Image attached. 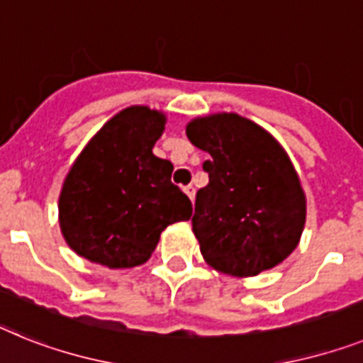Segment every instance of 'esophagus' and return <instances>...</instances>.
<instances>
[{"label": "esophagus", "mask_w": 363, "mask_h": 363, "mask_svg": "<svg viewBox=\"0 0 363 363\" xmlns=\"http://www.w3.org/2000/svg\"><path fill=\"white\" fill-rule=\"evenodd\" d=\"M184 194H186L188 197H190V201H194V197H196V188L191 186H184Z\"/></svg>", "instance_id": "1"}]
</instances>
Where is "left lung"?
<instances>
[{
  "label": "left lung",
  "instance_id": "1",
  "mask_svg": "<svg viewBox=\"0 0 363 363\" xmlns=\"http://www.w3.org/2000/svg\"><path fill=\"white\" fill-rule=\"evenodd\" d=\"M208 184L191 216L201 255L234 277H252L284 260L299 243L306 199L291 160L273 136L238 114L197 118L186 127Z\"/></svg>",
  "mask_w": 363,
  "mask_h": 363
}]
</instances>
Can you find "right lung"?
Listing matches in <instances>:
<instances>
[{"label": "right lung", "instance_id": "obj_1", "mask_svg": "<svg viewBox=\"0 0 363 363\" xmlns=\"http://www.w3.org/2000/svg\"><path fill=\"white\" fill-rule=\"evenodd\" d=\"M166 118L129 106L88 142L62 184L60 230L79 257L111 269L144 264L160 233L186 221L191 203L172 182L173 164L153 155Z\"/></svg>", "mask_w": 363, "mask_h": 363}]
</instances>
